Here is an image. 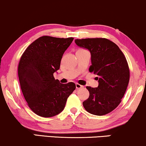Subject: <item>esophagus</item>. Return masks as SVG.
<instances>
[{"label": "esophagus", "instance_id": "obj_1", "mask_svg": "<svg viewBox=\"0 0 146 146\" xmlns=\"http://www.w3.org/2000/svg\"><path fill=\"white\" fill-rule=\"evenodd\" d=\"M75 86H76L77 89H81V88H84V86H82V85L79 84H75Z\"/></svg>", "mask_w": 146, "mask_h": 146}]
</instances>
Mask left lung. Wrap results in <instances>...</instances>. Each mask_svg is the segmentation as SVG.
<instances>
[{
    "label": "left lung",
    "instance_id": "left-lung-1",
    "mask_svg": "<svg viewBox=\"0 0 146 146\" xmlns=\"http://www.w3.org/2000/svg\"><path fill=\"white\" fill-rule=\"evenodd\" d=\"M78 46L91 53L93 72L98 80V88L87 86L90 96L83 102L87 111L102 116L115 109L124 96L129 82V68L125 55L119 46L106 38L76 39Z\"/></svg>",
    "mask_w": 146,
    "mask_h": 146
}]
</instances>
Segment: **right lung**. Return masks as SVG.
Listing matches in <instances>:
<instances>
[{
    "label": "right lung",
    "instance_id": "right-lung-1",
    "mask_svg": "<svg viewBox=\"0 0 146 146\" xmlns=\"http://www.w3.org/2000/svg\"><path fill=\"white\" fill-rule=\"evenodd\" d=\"M73 40L42 36L27 48L20 58L18 76L22 93L30 109L40 117H52L61 112L76 88L73 82L60 84L53 75Z\"/></svg>",
    "mask_w": 146,
    "mask_h": 146
}]
</instances>
